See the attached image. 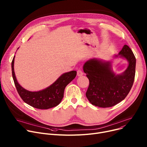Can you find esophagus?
<instances>
[{"instance_id":"34e87169","label":"esophagus","mask_w":147,"mask_h":147,"mask_svg":"<svg viewBox=\"0 0 147 147\" xmlns=\"http://www.w3.org/2000/svg\"><path fill=\"white\" fill-rule=\"evenodd\" d=\"M83 74H84V73H83V72H82V71L81 69H78V70L77 71V75H78V76H82Z\"/></svg>"}]
</instances>
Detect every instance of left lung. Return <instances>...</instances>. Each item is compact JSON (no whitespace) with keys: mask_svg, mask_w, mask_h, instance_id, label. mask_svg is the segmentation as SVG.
<instances>
[{"mask_svg":"<svg viewBox=\"0 0 147 147\" xmlns=\"http://www.w3.org/2000/svg\"><path fill=\"white\" fill-rule=\"evenodd\" d=\"M114 58H123L128 62L127 68L121 74L113 71L111 61L98 58L90 59L83 66L89 81L86 96L93 105L101 108L114 106L125 98L132 86L136 59L132 50L125 45Z\"/></svg>","mask_w":147,"mask_h":147,"instance_id":"obj_1","label":"left lung"}]
</instances>
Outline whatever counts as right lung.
Returning a JSON list of instances; mask_svg holds the SVG:
<instances>
[{
	"mask_svg": "<svg viewBox=\"0 0 147 147\" xmlns=\"http://www.w3.org/2000/svg\"><path fill=\"white\" fill-rule=\"evenodd\" d=\"M14 61L15 56L12 62V71L17 91L25 103L38 109H47L58 105L63 97L65 87L76 75V71L64 73L45 89L39 91H29L18 83L14 71Z\"/></svg>",
	"mask_w": 147,
	"mask_h": 147,
	"instance_id": "1",
	"label": "right lung"
}]
</instances>
